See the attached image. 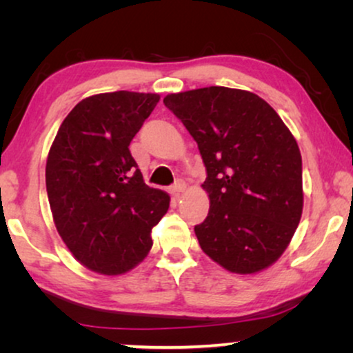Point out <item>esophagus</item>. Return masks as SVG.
Segmentation results:
<instances>
[{"label": "esophagus", "mask_w": 353, "mask_h": 353, "mask_svg": "<svg viewBox=\"0 0 353 353\" xmlns=\"http://www.w3.org/2000/svg\"><path fill=\"white\" fill-rule=\"evenodd\" d=\"M185 190H186V183L183 181V180H178V181L175 183V185H173L172 192H173V194H175V196H180L181 192L185 191Z\"/></svg>", "instance_id": "34e87169"}]
</instances>
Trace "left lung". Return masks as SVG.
I'll return each mask as SVG.
<instances>
[{
	"label": "left lung",
	"mask_w": 353,
	"mask_h": 353,
	"mask_svg": "<svg viewBox=\"0 0 353 353\" xmlns=\"http://www.w3.org/2000/svg\"><path fill=\"white\" fill-rule=\"evenodd\" d=\"M197 143L210 199L201 249L231 273L262 272L291 243L303 207L296 138L267 101L207 86L163 98Z\"/></svg>",
	"instance_id": "1"
}]
</instances>
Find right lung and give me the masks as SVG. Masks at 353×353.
<instances>
[{
    "label": "right lung",
    "mask_w": 353,
    "mask_h": 353,
    "mask_svg": "<svg viewBox=\"0 0 353 353\" xmlns=\"http://www.w3.org/2000/svg\"><path fill=\"white\" fill-rule=\"evenodd\" d=\"M159 99L134 91L90 96L70 110L51 144L46 191L57 233L96 273L137 267L168 210L170 196L144 183L128 149Z\"/></svg>",
    "instance_id": "1"
}]
</instances>
